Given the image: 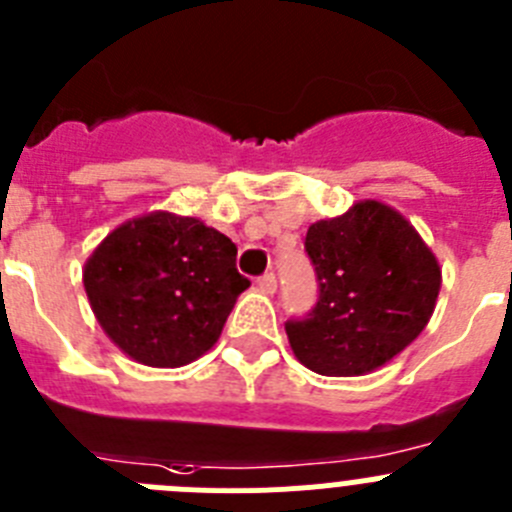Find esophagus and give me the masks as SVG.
Returning <instances> with one entry per match:
<instances>
[{"label": "esophagus", "mask_w": 512, "mask_h": 512, "mask_svg": "<svg viewBox=\"0 0 512 512\" xmlns=\"http://www.w3.org/2000/svg\"><path fill=\"white\" fill-rule=\"evenodd\" d=\"M256 287H259L264 294H274L276 292V276L271 274V271H266V274H261L259 279H256Z\"/></svg>", "instance_id": "34e87169"}]
</instances>
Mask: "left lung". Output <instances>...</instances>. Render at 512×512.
I'll list each match as a JSON object with an SVG mask.
<instances>
[{"mask_svg":"<svg viewBox=\"0 0 512 512\" xmlns=\"http://www.w3.org/2000/svg\"><path fill=\"white\" fill-rule=\"evenodd\" d=\"M304 253L317 302L284 327L299 363L314 373H370L429 322L442 271L409 220L388 205L363 200L309 225Z\"/></svg>","mask_w":512,"mask_h":512,"instance_id":"1","label":"left lung"}]
</instances>
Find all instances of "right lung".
Instances as JSON below:
<instances>
[{"mask_svg":"<svg viewBox=\"0 0 512 512\" xmlns=\"http://www.w3.org/2000/svg\"><path fill=\"white\" fill-rule=\"evenodd\" d=\"M83 284L101 327L129 358L177 368L213 348L251 281L238 274L231 238L198 218L152 213L106 236Z\"/></svg>","mask_w":512,"mask_h":512,"instance_id":"add662e5","label":"right lung"}]
</instances>
